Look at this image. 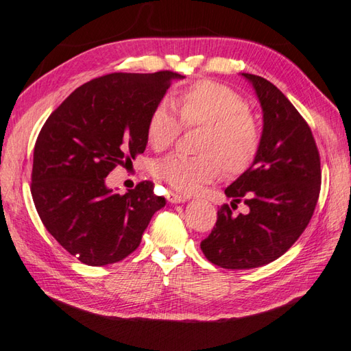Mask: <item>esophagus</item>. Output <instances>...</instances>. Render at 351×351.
<instances>
[{"label": "esophagus", "mask_w": 351, "mask_h": 351, "mask_svg": "<svg viewBox=\"0 0 351 351\" xmlns=\"http://www.w3.org/2000/svg\"><path fill=\"white\" fill-rule=\"evenodd\" d=\"M167 200H169L170 203H184V202L186 200V197H185V195H182V194H178V193L170 191V193L167 194Z\"/></svg>", "instance_id": "34e87169"}]
</instances>
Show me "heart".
I'll return each instance as SVG.
<instances>
[{"instance_id": "b5f03b06", "label": "heart", "mask_w": 351, "mask_h": 351, "mask_svg": "<svg viewBox=\"0 0 351 351\" xmlns=\"http://www.w3.org/2000/svg\"><path fill=\"white\" fill-rule=\"evenodd\" d=\"M184 127H203L200 157L170 156L156 162L154 175L181 193H194L221 175L241 173L254 161L260 148V128L247 103L232 88L213 80H199L172 100ZM181 122L169 103L152 110L146 137L156 151L170 148L181 133Z\"/></svg>"}]
</instances>
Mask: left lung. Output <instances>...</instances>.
Returning a JSON list of instances; mask_svg holds the SVG:
<instances>
[{
    "label": "left lung",
    "instance_id": "1",
    "mask_svg": "<svg viewBox=\"0 0 351 351\" xmlns=\"http://www.w3.org/2000/svg\"><path fill=\"white\" fill-rule=\"evenodd\" d=\"M263 113L254 161L226 189L227 197L248 206L233 215L218 210L214 230L200 248L210 263L224 269H254L281 257L311 219L319 200L320 156L305 119L269 80L242 73Z\"/></svg>",
    "mask_w": 351,
    "mask_h": 351
}]
</instances>
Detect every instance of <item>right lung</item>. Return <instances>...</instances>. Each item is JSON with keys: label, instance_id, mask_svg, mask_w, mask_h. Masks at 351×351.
<instances>
[{"label": "right lung", "instance_id": "obj_1", "mask_svg": "<svg viewBox=\"0 0 351 351\" xmlns=\"http://www.w3.org/2000/svg\"><path fill=\"white\" fill-rule=\"evenodd\" d=\"M173 71L112 73L75 89L52 112L34 146L31 194L46 230L88 266H106L138 247L166 200L145 181L125 194L106 185L117 165L142 154L146 125Z\"/></svg>", "mask_w": 351, "mask_h": 351}]
</instances>
